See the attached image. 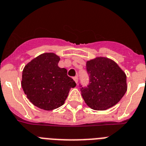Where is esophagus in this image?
<instances>
[{
    "label": "esophagus",
    "instance_id": "1",
    "mask_svg": "<svg viewBox=\"0 0 146 146\" xmlns=\"http://www.w3.org/2000/svg\"><path fill=\"white\" fill-rule=\"evenodd\" d=\"M73 80L75 81L76 83H77V82H78V76H74V77H73Z\"/></svg>",
    "mask_w": 146,
    "mask_h": 146
}]
</instances>
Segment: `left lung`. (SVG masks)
<instances>
[{
	"instance_id": "left-lung-1",
	"label": "left lung",
	"mask_w": 146,
	"mask_h": 146,
	"mask_svg": "<svg viewBox=\"0 0 146 146\" xmlns=\"http://www.w3.org/2000/svg\"><path fill=\"white\" fill-rule=\"evenodd\" d=\"M90 83L82 88L85 104L94 110H106L114 106L127 89L126 74L117 63L106 57H97L86 62Z\"/></svg>"
}]
</instances>
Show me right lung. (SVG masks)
I'll use <instances>...</instances> for the list:
<instances>
[{
  "label": "right lung",
  "mask_w": 146,
  "mask_h": 146,
  "mask_svg": "<svg viewBox=\"0 0 146 146\" xmlns=\"http://www.w3.org/2000/svg\"><path fill=\"white\" fill-rule=\"evenodd\" d=\"M60 58L53 52L40 54L28 62L22 71V87L34 106L50 111L64 104L70 89L76 85L58 67Z\"/></svg>",
  "instance_id": "add662e5"
}]
</instances>
